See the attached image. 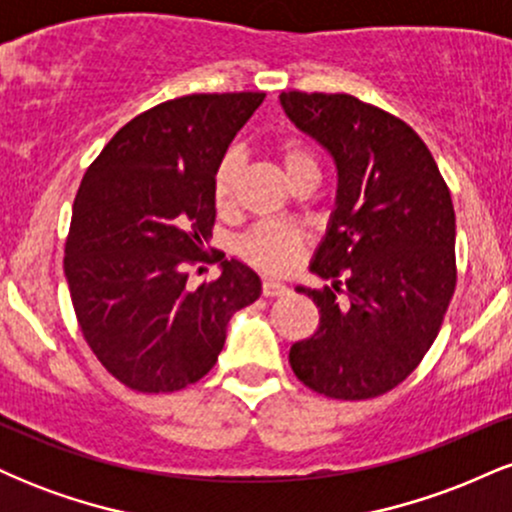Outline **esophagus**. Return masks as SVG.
Segmentation results:
<instances>
[{
  "instance_id": "1",
  "label": "esophagus",
  "mask_w": 512,
  "mask_h": 512,
  "mask_svg": "<svg viewBox=\"0 0 512 512\" xmlns=\"http://www.w3.org/2000/svg\"><path fill=\"white\" fill-rule=\"evenodd\" d=\"M286 291H289V289H286L284 284H279V281H274V279H264L262 281V296H267V298L284 296Z\"/></svg>"
}]
</instances>
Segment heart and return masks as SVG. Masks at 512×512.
<instances>
[{
  "instance_id": "heart-1",
  "label": "heart",
  "mask_w": 512,
  "mask_h": 512,
  "mask_svg": "<svg viewBox=\"0 0 512 512\" xmlns=\"http://www.w3.org/2000/svg\"><path fill=\"white\" fill-rule=\"evenodd\" d=\"M281 170L293 182L301 175H317L320 178V158L315 149L301 137H284L274 146ZM240 178V158L236 151H228L221 158L214 173V202L219 209H228L236 199V187ZM303 231L284 223H257L243 238L238 240V252L245 262L262 272H286L298 260L303 248Z\"/></svg>"
}]
</instances>
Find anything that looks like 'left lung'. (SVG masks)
<instances>
[{
    "label": "left lung",
    "mask_w": 512,
    "mask_h": 512,
    "mask_svg": "<svg viewBox=\"0 0 512 512\" xmlns=\"http://www.w3.org/2000/svg\"><path fill=\"white\" fill-rule=\"evenodd\" d=\"M281 105L339 170L337 209L313 260L332 286L298 289L320 322L289 363L325 397H380L419 366L455 293L450 190L399 117L349 93L284 91Z\"/></svg>",
    "instance_id": "obj_1"
}]
</instances>
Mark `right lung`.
Wrapping results in <instances>:
<instances>
[{
  "instance_id": "1",
  "label": "right lung",
  "mask_w": 512,
  "mask_h": 512,
  "mask_svg": "<svg viewBox=\"0 0 512 512\" xmlns=\"http://www.w3.org/2000/svg\"><path fill=\"white\" fill-rule=\"evenodd\" d=\"M264 93H190L129 120L76 192L64 274L76 322L103 368L158 395L214 368L226 325L260 298V276L207 257L214 173ZM221 261L219 280L190 287L186 267Z\"/></svg>"
}]
</instances>
